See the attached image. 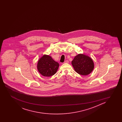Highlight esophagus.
Segmentation results:
<instances>
[{"label": "esophagus", "instance_id": "1", "mask_svg": "<svg viewBox=\"0 0 122 122\" xmlns=\"http://www.w3.org/2000/svg\"><path fill=\"white\" fill-rule=\"evenodd\" d=\"M69 63V61H65V62H64V63Z\"/></svg>", "mask_w": 122, "mask_h": 122}]
</instances>
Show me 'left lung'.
Segmentation results:
<instances>
[{
  "label": "left lung",
  "instance_id": "1",
  "mask_svg": "<svg viewBox=\"0 0 122 122\" xmlns=\"http://www.w3.org/2000/svg\"><path fill=\"white\" fill-rule=\"evenodd\" d=\"M71 64L76 72L84 76L90 74L94 68L92 59L88 55L82 54L76 55L71 61Z\"/></svg>",
  "mask_w": 122,
  "mask_h": 122
}]
</instances>
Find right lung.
Wrapping results in <instances>:
<instances>
[{"label": "right lung", "mask_w": 122, "mask_h": 122, "mask_svg": "<svg viewBox=\"0 0 122 122\" xmlns=\"http://www.w3.org/2000/svg\"><path fill=\"white\" fill-rule=\"evenodd\" d=\"M59 66V63L55 61L49 55H44L39 59L37 64L38 71L45 77L54 75L57 72Z\"/></svg>", "instance_id": "right-lung-1"}]
</instances>
